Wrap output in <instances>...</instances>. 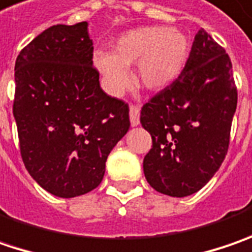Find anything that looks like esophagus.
I'll return each mask as SVG.
<instances>
[{
	"label": "esophagus",
	"mask_w": 252,
	"mask_h": 252,
	"mask_svg": "<svg viewBox=\"0 0 252 252\" xmlns=\"http://www.w3.org/2000/svg\"><path fill=\"white\" fill-rule=\"evenodd\" d=\"M129 121L132 126H139V107L138 105L129 107Z\"/></svg>",
	"instance_id": "34e87169"
}]
</instances>
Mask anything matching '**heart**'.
Masks as SVG:
<instances>
[{
	"label": "heart",
	"instance_id": "b5f03b06",
	"mask_svg": "<svg viewBox=\"0 0 252 252\" xmlns=\"http://www.w3.org/2000/svg\"><path fill=\"white\" fill-rule=\"evenodd\" d=\"M189 39L179 29L148 27L134 29L117 40L113 52L97 50L93 62L107 92L120 95L131 83L128 67L137 63L135 80L148 92L169 87L189 56Z\"/></svg>",
	"mask_w": 252,
	"mask_h": 252
}]
</instances>
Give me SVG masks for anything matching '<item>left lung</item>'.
Masks as SVG:
<instances>
[{
    "label": "left lung",
    "mask_w": 252,
    "mask_h": 252,
    "mask_svg": "<svg viewBox=\"0 0 252 252\" xmlns=\"http://www.w3.org/2000/svg\"><path fill=\"white\" fill-rule=\"evenodd\" d=\"M235 108L231 61L200 29L179 77L141 110V124L152 137L144 158L148 183L172 197L200 190L227 155Z\"/></svg>",
    "instance_id": "1"
}]
</instances>
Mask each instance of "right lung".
<instances>
[{
  "label": "right lung",
  "instance_id": "right-lung-1",
  "mask_svg": "<svg viewBox=\"0 0 252 252\" xmlns=\"http://www.w3.org/2000/svg\"><path fill=\"white\" fill-rule=\"evenodd\" d=\"M87 25L48 28L15 62L21 157L39 186L64 199L101 183L105 160L129 128L128 104L100 87Z\"/></svg>",
  "mask_w": 252,
  "mask_h": 252
}]
</instances>
